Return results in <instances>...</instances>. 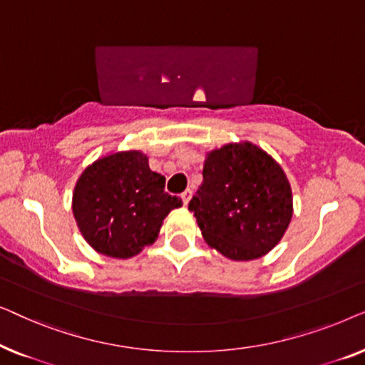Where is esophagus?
<instances>
[{
	"instance_id": "esophagus-1",
	"label": "esophagus",
	"mask_w": 365,
	"mask_h": 365,
	"mask_svg": "<svg viewBox=\"0 0 365 365\" xmlns=\"http://www.w3.org/2000/svg\"><path fill=\"white\" fill-rule=\"evenodd\" d=\"M191 197H192V191H191V189H187V191L182 192V202H184V206H187L189 201H191Z\"/></svg>"
}]
</instances>
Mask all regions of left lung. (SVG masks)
I'll use <instances>...</instances> for the list:
<instances>
[{
	"instance_id": "left-lung-1",
	"label": "left lung",
	"mask_w": 365,
	"mask_h": 365,
	"mask_svg": "<svg viewBox=\"0 0 365 365\" xmlns=\"http://www.w3.org/2000/svg\"><path fill=\"white\" fill-rule=\"evenodd\" d=\"M204 241L232 261L272 251L292 219V191L272 156L249 141L206 154L202 184L189 202Z\"/></svg>"
}]
</instances>
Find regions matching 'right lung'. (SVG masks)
<instances>
[{"mask_svg":"<svg viewBox=\"0 0 365 365\" xmlns=\"http://www.w3.org/2000/svg\"><path fill=\"white\" fill-rule=\"evenodd\" d=\"M141 151H116L84 169L73 192V216L94 251L129 259L156 241L164 217L182 201L164 191Z\"/></svg>","mask_w":365,"mask_h":365,"instance_id":"obj_1","label":"right lung"}]
</instances>
